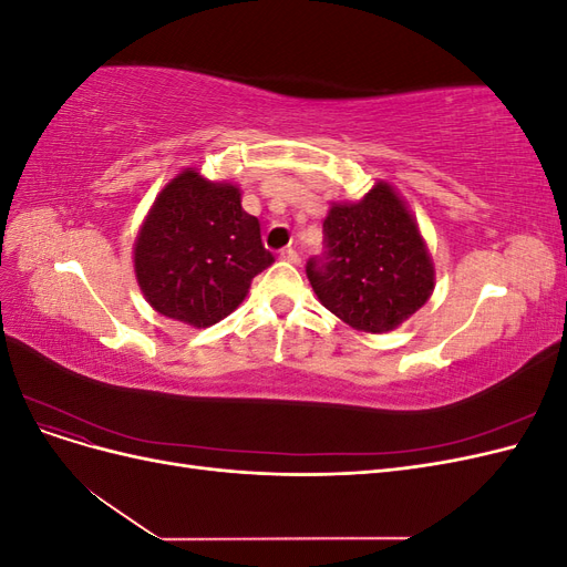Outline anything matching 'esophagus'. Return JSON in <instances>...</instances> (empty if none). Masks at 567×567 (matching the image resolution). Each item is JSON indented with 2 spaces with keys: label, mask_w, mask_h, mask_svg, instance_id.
I'll use <instances>...</instances> for the list:
<instances>
[{
  "label": "esophagus",
  "mask_w": 567,
  "mask_h": 567,
  "mask_svg": "<svg viewBox=\"0 0 567 567\" xmlns=\"http://www.w3.org/2000/svg\"><path fill=\"white\" fill-rule=\"evenodd\" d=\"M281 260H286V262H290V265H298V262H300V255H298L296 248H284V250H281Z\"/></svg>",
  "instance_id": "1"
}]
</instances>
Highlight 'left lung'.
<instances>
[{"label": "left lung", "instance_id": "8db88e82", "mask_svg": "<svg viewBox=\"0 0 567 567\" xmlns=\"http://www.w3.org/2000/svg\"><path fill=\"white\" fill-rule=\"evenodd\" d=\"M323 244V255L307 262V279L326 310L357 331L398 329L433 293L431 252L388 182H375L357 203H333Z\"/></svg>", "mask_w": 567, "mask_h": 567}]
</instances>
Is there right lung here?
I'll list each match as a JSON object with an SVG mask.
<instances>
[{
	"instance_id": "1",
	"label": "right lung",
	"mask_w": 567,
	"mask_h": 567,
	"mask_svg": "<svg viewBox=\"0 0 567 567\" xmlns=\"http://www.w3.org/2000/svg\"><path fill=\"white\" fill-rule=\"evenodd\" d=\"M274 262L241 188L186 167L165 184L134 241V274L158 315L194 329L229 317Z\"/></svg>"
}]
</instances>
